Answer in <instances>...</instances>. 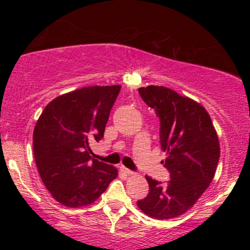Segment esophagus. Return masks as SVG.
<instances>
[{
  "mask_svg": "<svg viewBox=\"0 0 250 250\" xmlns=\"http://www.w3.org/2000/svg\"><path fill=\"white\" fill-rule=\"evenodd\" d=\"M121 170H122L123 173H125V174H127V175H134V174H135L134 172H133V170L128 169V168L123 167V166H122V167H121Z\"/></svg>",
  "mask_w": 250,
  "mask_h": 250,
  "instance_id": "34e87169",
  "label": "esophagus"
}]
</instances>
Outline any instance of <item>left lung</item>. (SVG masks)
Returning <instances> with one entry per match:
<instances>
[{
    "mask_svg": "<svg viewBox=\"0 0 250 250\" xmlns=\"http://www.w3.org/2000/svg\"><path fill=\"white\" fill-rule=\"evenodd\" d=\"M144 102L161 121V146L166 152L167 184L146 175L148 195L138 201L151 218L168 220L190 210L215 175L220 144L211 118L200 103L163 85L139 88Z\"/></svg>",
    "mask_w": 250,
    "mask_h": 250,
    "instance_id": "1",
    "label": "left lung"
}]
</instances>
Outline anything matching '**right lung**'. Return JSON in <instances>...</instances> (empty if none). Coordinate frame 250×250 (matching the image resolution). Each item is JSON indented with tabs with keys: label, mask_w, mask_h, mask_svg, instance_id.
<instances>
[{
	"label": "right lung",
	"mask_w": 250,
	"mask_h": 250,
	"mask_svg": "<svg viewBox=\"0 0 250 250\" xmlns=\"http://www.w3.org/2000/svg\"><path fill=\"white\" fill-rule=\"evenodd\" d=\"M121 85L83 87L53 99L34 129L40 176L55 201L70 208L98 200L117 178L113 166L92 158V141L104 137Z\"/></svg>",
	"instance_id": "add662e5"
}]
</instances>
